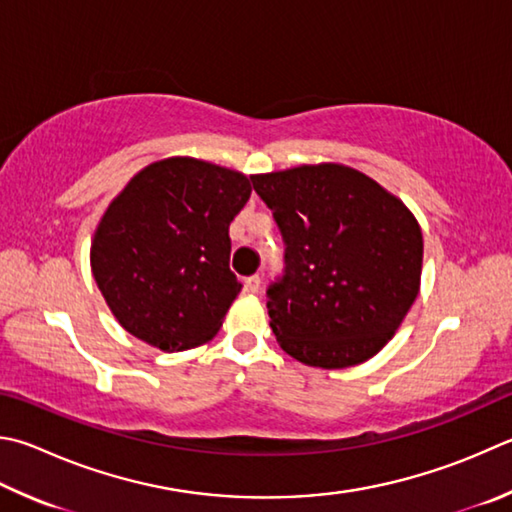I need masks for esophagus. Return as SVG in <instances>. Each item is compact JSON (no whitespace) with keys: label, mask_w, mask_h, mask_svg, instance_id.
Segmentation results:
<instances>
[{"label":"esophagus","mask_w":512,"mask_h":512,"mask_svg":"<svg viewBox=\"0 0 512 512\" xmlns=\"http://www.w3.org/2000/svg\"><path fill=\"white\" fill-rule=\"evenodd\" d=\"M244 288H246V293H257L259 288H262V277H259V275L246 277V280H244Z\"/></svg>","instance_id":"1"}]
</instances>
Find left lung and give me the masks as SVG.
<instances>
[{
  "mask_svg": "<svg viewBox=\"0 0 512 512\" xmlns=\"http://www.w3.org/2000/svg\"><path fill=\"white\" fill-rule=\"evenodd\" d=\"M250 181L286 244L282 280L266 291L280 347L322 369L376 356L421 286L416 217L383 185L338 163L253 174Z\"/></svg>",
  "mask_w": 512,
  "mask_h": 512,
  "instance_id": "left-lung-1",
  "label": "left lung"
}]
</instances>
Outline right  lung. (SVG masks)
I'll return each instance as SVG.
<instances>
[{"instance_id":"add662e5","label":"right lung","mask_w":512,"mask_h":512,"mask_svg":"<svg viewBox=\"0 0 512 512\" xmlns=\"http://www.w3.org/2000/svg\"><path fill=\"white\" fill-rule=\"evenodd\" d=\"M250 192L246 174L190 156L125 185L91 241V273L120 327L161 351L215 336L241 291L228 228Z\"/></svg>"}]
</instances>
